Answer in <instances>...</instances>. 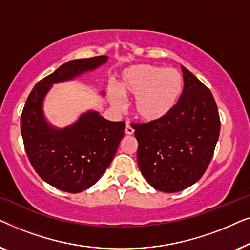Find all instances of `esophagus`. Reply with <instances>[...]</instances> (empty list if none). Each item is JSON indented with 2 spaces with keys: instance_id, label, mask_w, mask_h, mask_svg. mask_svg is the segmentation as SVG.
I'll list each match as a JSON object with an SVG mask.
<instances>
[{
  "instance_id": "esophagus-1",
  "label": "esophagus",
  "mask_w": 250,
  "mask_h": 250,
  "mask_svg": "<svg viewBox=\"0 0 250 250\" xmlns=\"http://www.w3.org/2000/svg\"><path fill=\"white\" fill-rule=\"evenodd\" d=\"M133 133H134V129H133V127L129 124H126V127H125V134L127 135H132Z\"/></svg>"
}]
</instances>
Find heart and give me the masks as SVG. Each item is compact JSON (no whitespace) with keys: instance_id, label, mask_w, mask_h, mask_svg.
Wrapping results in <instances>:
<instances>
[{"instance_id":"b5f03b06","label":"heart","mask_w":250,"mask_h":250,"mask_svg":"<svg viewBox=\"0 0 250 250\" xmlns=\"http://www.w3.org/2000/svg\"><path fill=\"white\" fill-rule=\"evenodd\" d=\"M117 88L123 97L134 98L133 110L145 122H156L169 115L183 91V77L177 69L149 63L125 68L118 77ZM109 100L116 110L124 109V100L110 88Z\"/></svg>"}]
</instances>
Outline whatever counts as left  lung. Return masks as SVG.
Segmentation results:
<instances>
[{"instance_id": "1", "label": "left lung", "mask_w": 250, "mask_h": 250, "mask_svg": "<svg viewBox=\"0 0 250 250\" xmlns=\"http://www.w3.org/2000/svg\"><path fill=\"white\" fill-rule=\"evenodd\" d=\"M181 69L184 88L172 112L133 127L143 177L166 193L179 192L200 180L213 157L221 128L211 92L186 67Z\"/></svg>"}]
</instances>
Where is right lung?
<instances>
[{
    "instance_id": "1",
    "label": "right lung",
    "mask_w": 250,
    "mask_h": 250,
    "mask_svg": "<svg viewBox=\"0 0 250 250\" xmlns=\"http://www.w3.org/2000/svg\"><path fill=\"white\" fill-rule=\"evenodd\" d=\"M108 59L100 56L63 63L34 86L23 107L20 124L29 162L46 183L66 192H82L104 175L124 136L125 123L87 110L73 124L57 127L45 117L44 101L53 84L76 80Z\"/></svg>"
}]
</instances>
